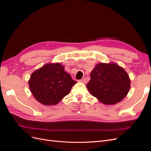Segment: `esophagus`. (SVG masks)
<instances>
[{
	"label": "esophagus",
	"instance_id": "1",
	"mask_svg": "<svg viewBox=\"0 0 151 151\" xmlns=\"http://www.w3.org/2000/svg\"><path fill=\"white\" fill-rule=\"evenodd\" d=\"M80 82H81V83H86L87 80H86V78H83V79H82L81 80H80Z\"/></svg>",
	"mask_w": 151,
	"mask_h": 151
}]
</instances>
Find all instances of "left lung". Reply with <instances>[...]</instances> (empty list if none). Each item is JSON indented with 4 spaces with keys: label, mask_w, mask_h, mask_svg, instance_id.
<instances>
[{
    "label": "left lung",
    "mask_w": 151,
    "mask_h": 151,
    "mask_svg": "<svg viewBox=\"0 0 151 151\" xmlns=\"http://www.w3.org/2000/svg\"><path fill=\"white\" fill-rule=\"evenodd\" d=\"M91 79L86 87L93 96L104 104L120 102L130 88L127 73L114 63H99L91 72Z\"/></svg>",
    "instance_id": "obj_1"
}]
</instances>
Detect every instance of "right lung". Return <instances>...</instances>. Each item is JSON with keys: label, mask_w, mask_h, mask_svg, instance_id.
<instances>
[{"label": "right lung", "mask_w": 151, "mask_h": 151, "mask_svg": "<svg viewBox=\"0 0 151 151\" xmlns=\"http://www.w3.org/2000/svg\"><path fill=\"white\" fill-rule=\"evenodd\" d=\"M77 82L64 71L60 63H47L31 74L28 81L32 94L44 105L58 104L69 94Z\"/></svg>", "instance_id": "add662e5"}]
</instances>
